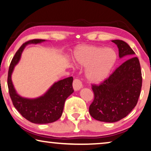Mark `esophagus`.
I'll return each instance as SVG.
<instances>
[{
    "mask_svg": "<svg viewBox=\"0 0 151 151\" xmlns=\"http://www.w3.org/2000/svg\"><path fill=\"white\" fill-rule=\"evenodd\" d=\"M73 87L75 91H79L80 89L82 88V84L81 81L78 79H75L73 82Z\"/></svg>",
    "mask_w": 151,
    "mask_h": 151,
    "instance_id": "obj_1",
    "label": "esophagus"
}]
</instances>
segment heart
<instances>
[{
	"mask_svg": "<svg viewBox=\"0 0 151 151\" xmlns=\"http://www.w3.org/2000/svg\"><path fill=\"white\" fill-rule=\"evenodd\" d=\"M73 57L78 65L86 67V80L95 84L103 82L108 77L117 58L112 49L93 45L78 47L74 51Z\"/></svg>",
	"mask_w": 151,
	"mask_h": 151,
	"instance_id": "b5f03b06",
	"label": "heart"
}]
</instances>
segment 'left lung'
<instances>
[{"label":"left lung","instance_id":"left-lung-1","mask_svg":"<svg viewBox=\"0 0 151 151\" xmlns=\"http://www.w3.org/2000/svg\"><path fill=\"white\" fill-rule=\"evenodd\" d=\"M119 48L120 58H129L99 86L93 85L95 98L89 113L97 121L114 123L127 116L136 106L142 88L140 64L131 47L122 40L112 41ZM130 58L129 59V58Z\"/></svg>","mask_w":151,"mask_h":151}]
</instances>
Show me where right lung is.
<instances>
[{
  "instance_id": "add662e5",
  "label": "right lung",
  "mask_w": 151,
  "mask_h": 151,
  "mask_svg": "<svg viewBox=\"0 0 151 151\" xmlns=\"http://www.w3.org/2000/svg\"><path fill=\"white\" fill-rule=\"evenodd\" d=\"M45 39H32L26 42L16 52L11 62L7 84L11 99L16 110L24 118L36 124H47L57 121L62 116L65 100L73 93V78L69 77L54 82L43 95L29 99L17 94L13 84L12 75L21 58L23 50L28 44H37Z\"/></svg>"
}]
</instances>
